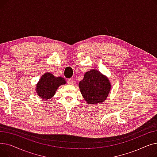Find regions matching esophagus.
Returning <instances> with one entry per match:
<instances>
[{"label": "esophagus", "instance_id": "1", "mask_svg": "<svg viewBox=\"0 0 157 157\" xmlns=\"http://www.w3.org/2000/svg\"><path fill=\"white\" fill-rule=\"evenodd\" d=\"M67 83L70 85H73V84H74V83H75V81H74V80L72 79H68Z\"/></svg>", "mask_w": 157, "mask_h": 157}]
</instances>
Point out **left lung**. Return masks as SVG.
I'll return each instance as SVG.
<instances>
[{
	"mask_svg": "<svg viewBox=\"0 0 157 157\" xmlns=\"http://www.w3.org/2000/svg\"><path fill=\"white\" fill-rule=\"evenodd\" d=\"M79 88L88 104H97L106 99L111 85L108 78L93 69L84 74L83 79L79 83Z\"/></svg>",
	"mask_w": 157,
	"mask_h": 157,
	"instance_id": "left-lung-1",
	"label": "left lung"
}]
</instances>
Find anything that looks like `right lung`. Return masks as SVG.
<instances>
[{
    "instance_id": "right-lung-1",
    "label": "right lung",
    "mask_w": 157,
    "mask_h": 157,
    "mask_svg": "<svg viewBox=\"0 0 157 157\" xmlns=\"http://www.w3.org/2000/svg\"><path fill=\"white\" fill-rule=\"evenodd\" d=\"M66 81L62 77H55L52 74L48 72L41 76L36 85L37 95L44 100L49 99L53 97L60 85H65Z\"/></svg>"
}]
</instances>
